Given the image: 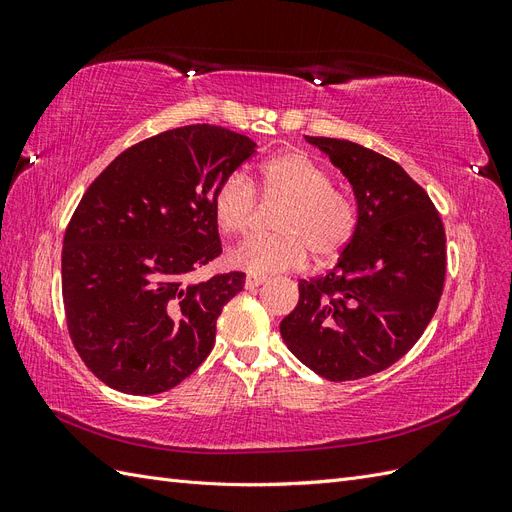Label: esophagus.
Instances as JSON below:
<instances>
[{
  "instance_id": "esophagus-1",
  "label": "esophagus",
  "mask_w": 512,
  "mask_h": 512,
  "mask_svg": "<svg viewBox=\"0 0 512 512\" xmlns=\"http://www.w3.org/2000/svg\"><path fill=\"white\" fill-rule=\"evenodd\" d=\"M265 282H267V277H262V275H247L245 288H258V286H262Z\"/></svg>"
}]
</instances>
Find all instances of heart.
I'll list each match as a JSON object with an SVG mask.
<instances>
[{"instance_id": "heart-1", "label": "heart", "mask_w": 512, "mask_h": 512, "mask_svg": "<svg viewBox=\"0 0 512 512\" xmlns=\"http://www.w3.org/2000/svg\"><path fill=\"white\" fill-rule=\"evenodd\" d=\"M260 200L282 203L275 211V235L250 237L232 247L235 269L265 275L299 267L307 252L316 262L333 260L356 230L352 196L333 185L327 168L301 151H284L258 168L254 181L232 173L213 192V218L224 235H241Z\"/></svg>"}]
</instances>
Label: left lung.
<instances>
[{
    "instance_id": "obj_1",
    "label": "left lung",
    "mask_w": 512,
    "mask_h": 512,
    "mask_svg": "<svg viewBox=\"0 0 512 512\" xmlns=\"http://www.w3.org/2000/svg\"><path fill=\"white\" fill-rule=\"evenodd\" d=\"M307 141L352 183L359 220L337 265L299 282V303L280 331L318 376L359 380L399 361L436 314L446 275L444 224L397 162L339 138Z\"/></svg>"
}]
</instances>
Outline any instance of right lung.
<instances>
[{
  "mask_svg": "<svg viewBox=\"0 0 512 512\" xmlns=\"http://www.w3.org/2000/svg\"><path fill=\"white\" fill-rule=\"evenodd\" d=\"M254 147L209 123L173 128L128 147L83 194L64 235L61 294L72 344L106 386L164 393L213 350L245 273L190 275L222 254L211 198Z\"/></svg>",
  "mask_w": 512,
  "mask_h": 512,
  "instance_id": "1",
  "label": "right lung"
}]
</instances>
